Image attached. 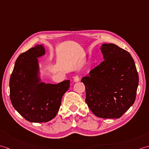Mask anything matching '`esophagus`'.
<instances>
[{
    "label": "esophagus",
    "mask_w": 149,
    "mask_h": 149,
    "mask_svg": "<svg viewBox=\"0 0 149 149\" xmlns=\"http://www.w3.org/2000/svg\"><path fill=\"white\" fill-rule=\"evenodd\" d=\"M79 81H80V78H79V75H75L74 77V82H79Z\"/></svg>",
    "instance_id": "34e87169"
}]
</instances>
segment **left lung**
I'll use <instances>...</instances> for the list:
<instances>
[{
	"label": "left lung",
	"mask_w": 149,
	"mask_h": 149,
	"mask_svg": "<svg viewBox=\"0 0 149 149\" xmlns=\"http://www.w3.org/2000/svg\"><path fill=\"white\" fill-rule=\"evenodd\" d=\"M101 51L104 61L81 79L86 102L97 117L118 119L135 101L138 74L129 52L114 44H102Z\"/></svg>",
	"instance_id": "left-lung-1"
}]
</instances>
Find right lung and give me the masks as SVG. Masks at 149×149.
Segmentation results:
<instances>
[{
	"label": "right lung",
	"instance_id": "1",
	"mask_svg": "<svg viewBox=\"0 0 149 149\" xmlns=\"http://www.w3.org/2000/svg\"><path fill=\"white\" fill-rule=\"evenodd\" d=\"M45 54L42 44L21 54L9 81L10 99L14 108L26 120L46 123L54 118L70 81L58 84L40 82L37 58Z\"/></svg>",
	"mask_w": 149,
	"mask_h": 149
}]
</instances>
